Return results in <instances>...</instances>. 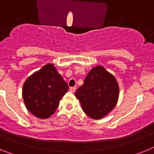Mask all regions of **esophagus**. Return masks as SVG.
Wrapping results in <instances>:
<instances>
[{
	"instance_id": "1",
	"label": "esophagus",
	"mask_w": 154,
	"mask_h": 154,
	"mask_svg": "<svg viewBox=\"0 0 154 154\" xmlns=\"http://www.w3.org/2000/svg\"><path fill=\"white\" fill-rule=\"evenodd\" d=\"M75 89H76L75 87H71L70 89H69V91H70L71 92H75Z\"/></svg>"
}]
</instances>
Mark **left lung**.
Returning <instances> with one entry per match:
<instances>
[{
    "instance_id": "obj_1",
    "label": "left lung",
    "mask_w": 154,
    "mask_h": 154,
    "mask_svg": "<svg viewBox=\"0 0 154 154\" xmlns=\"http://www.w3.org/2000/svg\"><path fill=\"white\" fill-rule=\"evenodd\" d=\"M87 116L93 119L104 117L116 106L119 85L112 74L98 65L90 70L83 85L75 92Z\"/></svg>"
}]
</instances>
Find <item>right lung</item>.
Returning a JSON list of instances; mask_svg holds the SVG:
<instances>
[{
    "instance_id": "1",
    "label": "right lung",
    "mask_w": 154,
    "mask_h": 154,
    "mask_svg": "<svg viewBox=\"0 0 154 154\" xmlns=\"http://www.w3.org/2000/svg\"><path fill=\"white\" fill-rule=\"evenodd\" d=\"M69 89L53 64L44 65L30 75L23 85L22 96L31 113L40 119L50 117Z\"/></svg>"
}]
</instances>
